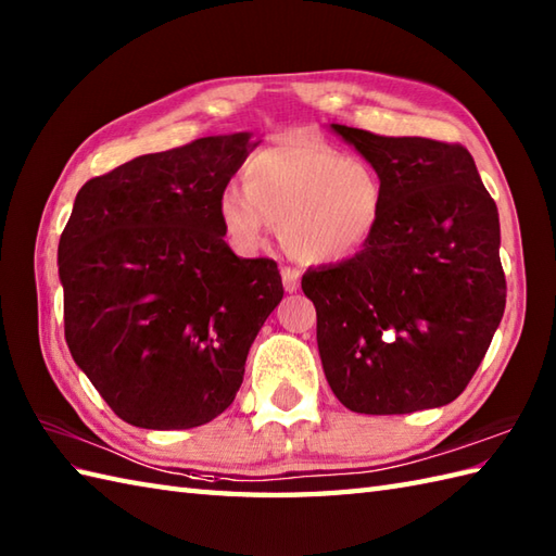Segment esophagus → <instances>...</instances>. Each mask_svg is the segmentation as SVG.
Here are the masks:
<instances>
[{"instance_id":"1","label":"esophagus","mask_w":556,"mask_h":556,"mask_svg":"<svg viewBox=\"0 0 556 556\" xmlns=\"http://www.w3.org/2000/svg\"><path fill=\"white\" fill-rule=\"evenodd\" d=\"M281 281H285V289L289 293L299 291V287H301V271L296 267H281Z\"/></svg>"}]
</instances>
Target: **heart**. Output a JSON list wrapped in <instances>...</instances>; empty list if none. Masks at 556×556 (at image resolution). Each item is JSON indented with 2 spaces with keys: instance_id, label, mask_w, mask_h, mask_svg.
<instances>
[{
  "instance_id": "obj_1",
  "label": "heart",
  "mask_w": 556,
  "mask_h": 556,
  "mask_svg": "<svg viewBox=\"0 0 556 556\" xmlns=\"http://www.w3.org/2000/svg\"><path fill=\"white\" fill-rule=\"evenodd\" d=\"M243 181L245 188L231 184L217 200L222 227L241 251H255L275 224L293 257L339 263L361 251L380 219L377 174L305 134L257 150Z\"/></svg>"
}]
</instances>
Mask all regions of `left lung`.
<instances>
[{
	"instance_id": "8db88e82",
	"label": "left lung",
	"mask_w": 556,
	"mask_h": 556,
	"mask_svg": "<svg viewBox=\"0 0 556 556\" xmlns=\"http://www.w3.org/2000/svg\"><path fill=\"white\" fill-rule=\"evenodd\" d=\"M332 128L380 176L382 210L356 255L301 279L327 382L370 416L452 404L504 315L497 205L464 146Z\"/></svg>"
}]
</instances>
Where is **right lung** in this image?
Listing matches in <instances>:
<instances>
[{
    "mask_svg": "<svg viewBox=\"0 0 556 556\" xmlns=\"http://www.w3.org/2000/svg\"><path fill=\"white\" fill-rule=\"evenodd\" d=\"M248 138H198L96 176L59 239L71 356L136 428L188 430L227 410L285 296L275 260L224 243L217 200Z\"/></svg>",
    "mask_w": 556,
    "mask_h": 556,
    "instance_id": "obj_1",
    "label": "right lung"
}]
</instances>
